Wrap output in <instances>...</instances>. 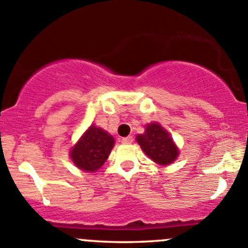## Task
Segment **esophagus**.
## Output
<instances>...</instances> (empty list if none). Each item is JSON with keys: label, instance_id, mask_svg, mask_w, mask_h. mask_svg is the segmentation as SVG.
I'll return each instance as SVG.
<instances>
[{"label": "esophagus", "instance_id": "1", "mask_svg": "<svg viewBox=\"0 0 248 248\" xmlns=\"http://www.w3.org/2000/svg\"><path fill=\"white\" fill-rule=\"evenodd\" d=\"M121 142H124V144H131V142H133V138L132 137H126V138H122Z\"/></svg>", "mask_w": 248, "mask_h": 248}]
</instances>
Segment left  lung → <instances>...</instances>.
<instances>
[{
	"label": "left lung",
	"mask_w": 248,
	"mask_h": 248,
	"mask_svg": "<svg viewBox=\"0 0 248 248\" xmlns=\"http://www.w3.org/2000/svg\"><path fill=\"white\" fill-rule=\"evenodd\" d=\"M137 141L147 157L161 166L170 164L179 154L168 132L158 124H147L145 133L139 134Z\"/></svg>",
	"instance_id": "8db88e82"
}]
</instances>
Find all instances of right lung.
Returning a JSON list of instances; mask_svg holds the SVG:
<instances>
[{"instance_id": "obj_1", "label": "right lung", "mask_w": 248, "mask_h": 248, "mask_svg": "<svg viewBox=\"0 0 248 248\" xmlns=\"http://www.w3.org/2000/svg\"><path fill=\"white\" fill-rule=\"evenodd\" d=\"M114 138L102 128L91 126L71 151L74 164L85 171H96L109 157Z\"/></svg>"}]
</instances>
